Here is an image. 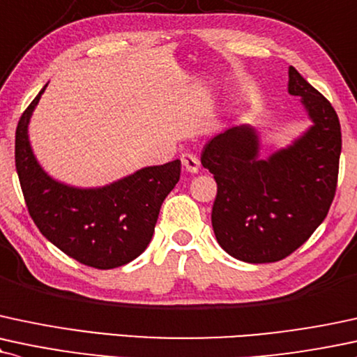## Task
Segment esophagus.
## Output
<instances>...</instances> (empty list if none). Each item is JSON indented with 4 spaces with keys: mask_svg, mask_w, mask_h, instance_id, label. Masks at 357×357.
<instances>
[{
    "mask_svg": "<svg viewBox=\"0 0 357 357\" xmlns=\"http://www.w3.org/2000/svg\"><path fill=\"white\" fill-rule=\"evenodd\" d=\"M181 162L184 166V169L188 171V173H197L199 171V160L195 156V154H190V153H184L181 156Z\"/></svg>",
    "mask_w": 357,
    "mask_h": 357,
    "instance_id": "obj_1",
    "label": "esophagus"
}]
</instances>
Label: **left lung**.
Listing matches in <instances>:
<instances>
[{
	"label": "left lung",
	"instance_id": "1",
	"mask_svg": "<svg viewBox=\"0 0 357 357\" xmlns=\"http://www.w3.org/2000/svg\"><path fill=\"white\" fill-rule=\"evenodd\" d=\"M287 93L301 98L312 123L289 146L263 160L257 131L239 124L211 137L201 153V165L218 183L214 234L227 255L244 263H274L294 252L324 221L336 195V111L293 66Z\"/></svg>",
	"mask_w": 357,
	"mask_h": 357
}]
</instances>
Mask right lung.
<instances>
[{
    "instance_id": "1",
    "label": "right lung",
    "mask_w": 357,
    "mask_h": 357,
    "mask_svg": "<svg viewBox=\"0 0 357 357\" xmlns=\"http://www.w3.org/2000/svg\"><path fill=\"white\" fill-rule=\"evenodd\" d=\"M46 86L16 128V171L29 216L50 243L81 264L96 269L128 264L151 243L162 201L179 181L181 161L141 167L100 188L56 181L38 162L28 136Z\"/></svg>"
}]
</instances>
